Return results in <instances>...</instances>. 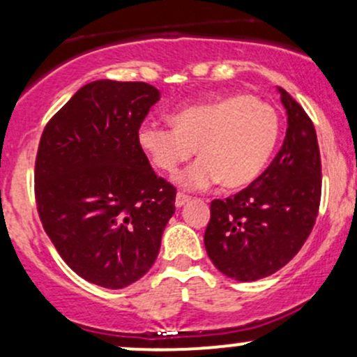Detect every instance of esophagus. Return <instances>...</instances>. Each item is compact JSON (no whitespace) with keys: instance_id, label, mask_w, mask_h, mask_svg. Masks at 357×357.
I'll use <instances>...</instances> for the list:
<instances>
[{"instance_id":"obj_1","label":"esophagus","mask_w":357,"mask_h":357,"mask_svg":"<svg viewBox=\"0 0 357 357\" xmlns=\"http://www.w3.org/2000/svg\"><path fill=\"white\" fill-rule=\"evenodd\" d=\"M188 202H190V197H188V195H185V193L176 195V206H178V208H181V206L186 205Z\"/></svg>"}]
</instances>
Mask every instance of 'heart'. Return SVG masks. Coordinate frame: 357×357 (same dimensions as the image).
Instances as JSON below:
<instances>
[{
  "mask_svg": "<svg viewBox=\"0 0 357 357\" xmlns=\"http://www.w3.org/2000/svg\"><path fill=\"white\" fill-rule=\"evenodd\" d=\"M174 127L149 121L139 144L160 171L172 172L195 154L198 160L176 174L185 190H205L220 181L237 190L250 185L271 159L280 137V115L252 96L195 103L172 116Z\"/></svg>",
  "mask_w": 357,
  "mask_h": 357,
  "instance_id": "1",
  "label": "heart"
}]
</instances>
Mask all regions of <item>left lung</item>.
I'll return each instance as SVG.
<instances>
[{"mask_svg": "<svg viewBox=\"0 0 357 357\" xmlns=\"http://www.w3.org/2000/svg\"><path fill=\"white\" fill-rule=\"evenodd\" d=\"M288 128L276 158L248 188L213 199L205 249L218 271L236 281L271 276L298 254L319 215L322 164L310 116L283 88Z\"/></svg>", "mask_w": 357, "mask_h": 357, "instance_id": "8db88e82", "label": "left lung"}]
</instances>
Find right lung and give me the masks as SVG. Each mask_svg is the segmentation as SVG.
Instances as JSON below:
<instances>
[{"mask_svg":"<svg viewBox=\"0 0 357 357\" xmlns=\"http://www.w3.org/2000/svg\"><path fill=\"white\" fill-rule=\"evenodd\" d=\"M160 93L147 83L93 81L42 132L35 202L45 234L74 273L98 287L135 283L158 259L176 188L159 178L139 128Z\"/></svg>","mask_w":357,"mask_h":357,"instance_id":"1","label":"right lung"}]
</instances>
